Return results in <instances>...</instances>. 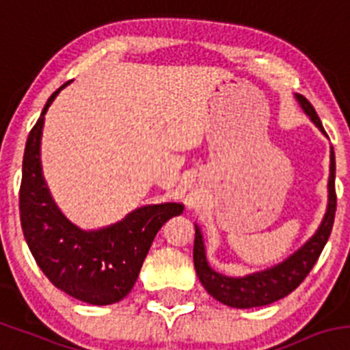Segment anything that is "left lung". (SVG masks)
<instances>
[{"instance_id":"obj_1","label":"left lung","mask_w":350,"mask_h":350,"mask_svg":"<svg viewBox=\"0 0 350 350\" xmlns=\"http://www.w3.org/2000/svg\"><path fill=\"white\" fill-rule=\"evenodd\" d=\"M297 100L300 102L307 116L314 121L319 130L325 133L321 120L316 114V109L312 107L309 100L304 95L297 94ZM329 180H328V210H326L325 219L312 238L299 250L295 252L290 258L281 262L280 265L267 269V271L255 272L246 278H227V275L215 272L208 265L206 256H204V245L201 232L196 226V238H194V267H196L198 278L204 290L213 297L215 300L226 304L236 309H250V307H262L275 302V300L284 299L295 288L299 286L314 264L317 262L332 234L333 220H335L336 211V192H335V152L329 154Z\"/></svg>"}]
</instances>
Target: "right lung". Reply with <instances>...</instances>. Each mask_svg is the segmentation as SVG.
<instances>
[{"mask_svg": "<svg viewBox=\"0 0 350 350\" xmlns=\"http://www.w3.org/2000/svg\"><path fill=\"white\" fill-rule=\"evenodd\" d=\"M44 105L25 144L18 208L29 250L50 283L94 306L124 299L135 284L147 252L163 224L184 211L178 203L150 204L102 230L78 229L51 201L41 175L40 142L44 114L60 90Z\"/></svg>", "mask_w": 350, "mask_h": 350, "instance_id": "obj_1", "label": "right lung"}]
</instances>
